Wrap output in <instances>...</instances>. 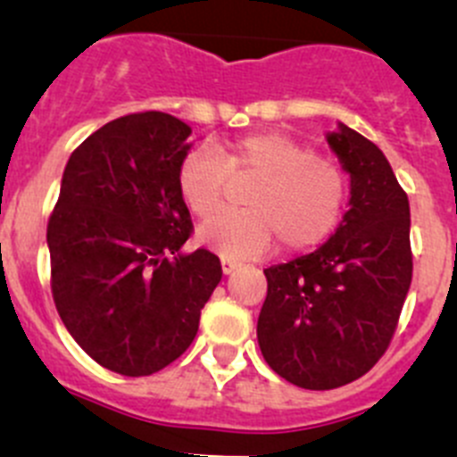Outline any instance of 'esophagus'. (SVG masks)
I'll return each instance as SVG.
<instances>
[{"mask_svg": "<svg viewBox=\"0 0 457 457\" xmlns=\"http://www.w3.org/2000/svg\"><path fill=\"white\" fill-rule=\"evenodd\" d=\"M220 268H223L225 274H232L234 270H238V263L232 259H220Z\"/></svg>", "mask_w": 457, "mask_h": 457, "instance_id": "obj_1", "label": "esophagus"}]
</instances>
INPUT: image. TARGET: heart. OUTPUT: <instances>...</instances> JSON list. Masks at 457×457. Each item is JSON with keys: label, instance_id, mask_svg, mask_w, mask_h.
I'll use <instances>...</instances> for the list:
<instances>
[{"label": "heart", "instance_id": "1", "mask_svg": "<svg viewBox=\"0 0 457 457\" xmlns=\"http://www.w3.org/2000/svg\"><path fill=\"white\" fill-rule=\"evenodd\" d=\"M228 179H252L238 196L243 210L220 212L198 228V241L225 259L263 254L272 237L286 252L321 245L339 225L351 192L337 162L278 131L238 136L216 154H187L176 183L189 212L205 219L223 201Z\"/></svg>", "mask_w": 457, "mask_h": 457}]
</instances>
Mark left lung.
Segmentation results:
<instances>
[{"instance_id":"8db88e82","label":"left lung","mask_w":457,"mask_h":457,"mask_svg":"<svg viewBox=\"0 0 457 457\" xmlns=\"http://www.w3.org/2000/svg\"><path fill=\"white\" fill-rule=\"evenodd\" d=\"M328 145L351 174V210L312 254L263 270L256 326L270 369L308 391L355 382L382 360L413 277L409 196L386 156L346 125Z\"/></svg>"}]
</instances>
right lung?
I'll return each mask as SVG.
<instances>
[{
  "label": "right lung",
  "instance_id": "add662e5",
  "mask_svg": "<svg viewBox=\"0 0 457 457\" xmlns=\"http://www.w3.org/2000/svg\"><path fill=\"white\" fill-rule=\"evenodd\" d=\"M189 136L162 111L106 122L71 154L48 219L57 312L91 360L127 378L187 351L223 277L205 247L179 252L194 232L176 183Z\"/></svg>",
  "mask_w": 457,
  "mask_h": 457
}]
</instances>
